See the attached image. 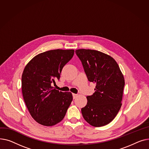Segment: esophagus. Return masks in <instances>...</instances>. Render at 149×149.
Masks as SVG:
<instances>
[{"label":"esophagus","instance_id":"34e87169","mask_svg":"<svg viewBox=\"0 0 149 149\" xmlns=\"http://www.w3.org/2000/svg\"><path fill=\"white\" fill-rule=\"evenodd\" d=\"M77 96V94H74V93H73V99H74Z\"/></svg>","mask_w":149,"mask_h":149}]
</instances>
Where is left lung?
I'll list each match as a JSON object with an SVG mask.
<instances>
[{
    "instance_id": "obj_1",
    "label": "left lung",
    "mask_w": 149,
    "mask_h": 149,
    "mask_svg": "<svg viewBox=\"0 0 149 149\" xmlns=\"http://www.w3.org/2000/svg\"><path fill=\"white\" fill-rule=\"evenodd\" d=\"M75 52L88 81L95 84L94 93L87 96V104L81 109L83 117L93 126L107 125L116 117L121 107L124 76L111 56L91 49Z\"/></svg>"
}]
</instances>
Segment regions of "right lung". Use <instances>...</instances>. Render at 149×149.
I'll return each instance as SVG.
<instances>
[{"mask_svg":"<svg viewBox=\"0 0 149 149\" xmlns=\"http://www.w3.org/2000/svg\"><path fill=\"white\" fill-rule=\"evenodd\" d=\"M74 52L73 49L46 51L33 57L24 68L23 99L32 117L41 125L52 126L62 121L73 100L72 93L59 91L52 83L59 79Z\"/></svg>","mask_w":149,"mask_h":149,"instance_id":"obj_1","label":"right lung"}]
</instances>
